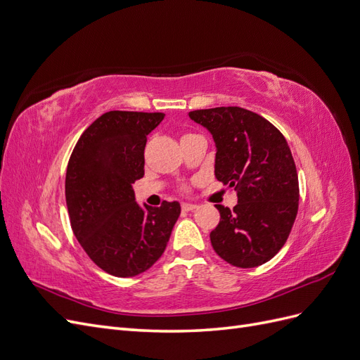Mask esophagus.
<instances>
[{
	"label": "esophagus",
	"instance_id": "1",
	"mask_svg": "<svg viewBox=\"0 0 360 360\" xmlns=\"http://www.w3.org/2000/svg\"><path fill=\"white\" fill-rule=\"evenodd\" d=\"M197 204H192V202H183L181 204V209L184 210V212H191V210H195L197 209Z\"/></svg>",
	"mask_w": 360,
	"mask_h": 360
}]
</instances>
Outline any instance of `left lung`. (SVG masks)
Segmentation results:
<instances>
[{"mask_svg": "<svg viewBox=\"0 0 360 360\" xmlns=\"http://www.w3.org/2000/svg\"><path fill=\"white\" fill-rule=\"evenodd\" d=\"M216 144L214 176L237 191L233 210L216 204L214 252L231 266L267 263L285 245L299 209V179L287 141L264 117L238 106L191 111Z\"/></svg>", "mask_w": 360, "mask_h": 360, "instance_id": "1", "label": "left lung"}]
</instances>
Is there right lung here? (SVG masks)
<instances>
[{"label": "right lung", "instance_id": "right-lung-1", "mask_svg": "<svg viewBox=\"0 0 360 360\" xmlns=\"http://www.w3.org/2000/svg\"><path fill=\"white\" fill-rule=\"evenodd\" d=\"M163 112L110 111L84 130L69 159L66 202L73 234L106 274L136 276L163 254L180 216L177 201L141 207L132 184L144 176L147 135Z\"/></svg>", "mask_w": 360, "mask_h": 360}]
</instances>
